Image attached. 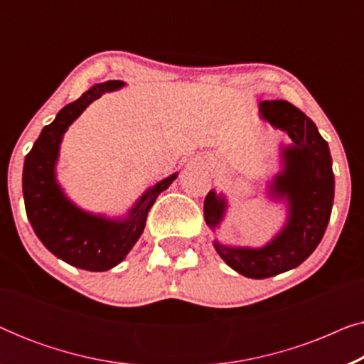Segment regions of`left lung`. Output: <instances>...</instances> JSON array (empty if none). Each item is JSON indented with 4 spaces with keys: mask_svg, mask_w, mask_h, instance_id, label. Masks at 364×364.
I'll list each match as a JSON object with an SVG mask.
<instances>
[{
    "mask_svg": "<svg viewBox=\"0 0 364 364\" xmlns=\"http://www.w3.org/2000/svg\"><path fill=\"white\" fill-rule=\"evenodd\" d=\"M262 116L272 126L287 131L295 146L285 151V171L275 178L273 191L290 200V222L265 248H230L215 242L228 267L248 278H268L305 262L325 235L335 196V176L328 142L315 122L287 101H263ZM225 202L208 192L203 217L213 228L220 222Z\"/></svg>",
    "mask_w": 364,
    "mask_h": 364,
    "instance_id": "obj_1",
    "label": "left lung"
}]
</instances>
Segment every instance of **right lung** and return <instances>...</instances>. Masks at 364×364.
I'll list each match as a JSON object with an SVG mask.
<instances>
[{
	"instance_id": "add662e5",
	"label": "right lung",
	"mask_w": 364,
	"mask_h": 364,
	"mask_svg": "<svg viewBox=\"0 0 364 364\" xmlns=\"http://www.w3.org/2000/svg\"><path fill=\"white\" fill-rule=\"evenodd\" d=\"M122 81L92 86L58 112L43 129L24 159L23 196L26 215L43 245L69 265L87 272H106L124 260L146 227L147 213L157 196L173 182L177 173L164 178L144 196L126 222H109L84 213L66 200L54 181L59 142L71 122L104 92L121 87Z\"/></svg>"
}]
</instances>
